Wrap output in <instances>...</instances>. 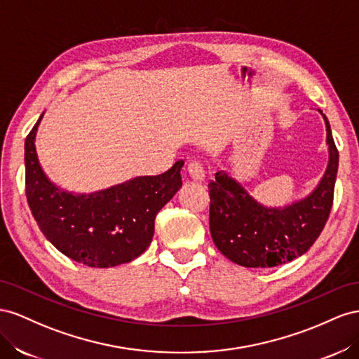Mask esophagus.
I'll return each instance as SVG.
<instances>
[{
	"label": "esophagus",
	"mask_w": 359,
	"mask_h": 359,
	"mask_svg": "<svg viewBox=\"0 0 359 359\" xmlns=\"http://www.w3.org/2000/svg\"><path fill=\"white\" fill-rule=\"evenodd\" d=\"M188 172L194 182H203L206 179V172H204L201 163L197 161H192L188 163Z\"/></svg>",
	"instance_id": "esophagus-1"
}]
</instances>
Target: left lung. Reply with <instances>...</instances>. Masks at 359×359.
I'll return each instance as SVG.
<instances>
[{
    "label": "left lung",
    "mask_w": 359,
    "mask_h": 359,
    "mask_svg": "<svg viewBox=\"0 0 359 359\" xmlns=\"http://www.w3.org/2000/svg\"><path fill=\"white\" fill-rule=\"evenodd\" d=\"M326 128L327 165L319 183L305 197L284 206H266L255 200L227 171L209 183L210 234L217 248L243 268H273L310 250L330 217L339 170V151L330 121Z\"/></svg>",
    "instance_id": "left-lung-1"
}]
</instances>
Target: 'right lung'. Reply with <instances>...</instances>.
<instances>
[{
  "label": "right lung",
  "mask_w": 359,
  "mask_h": 359,
  "mask_svg": "<svg viewBox=\"0 0 359 359\" xmlns=\"http://www.w3.org/2000/svg\"><path fill=\"white\" fill-rule=\"evenodd\" d=\"M43 114L25 140V191L39 229L60 252L90 268L135 260L151 243L158 212L182 188L183 161L159 176L132 177L90 194L67 191L39 162L36 135Z\"/></svg>",
  "instance_id": "right-lung-1"
}]
</instances>
